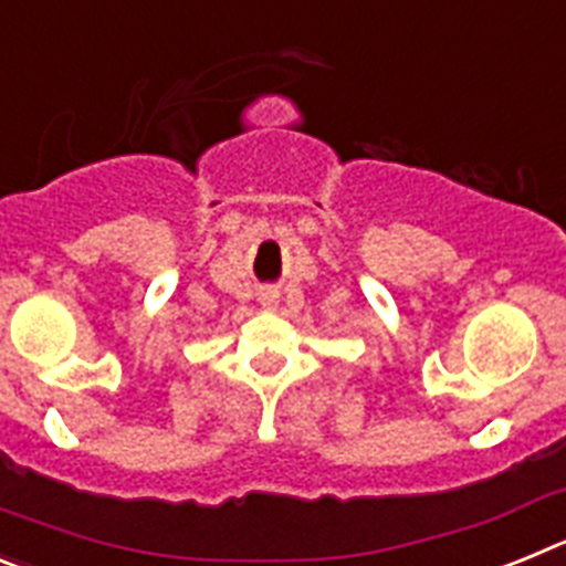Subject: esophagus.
I'll use <instances>...</instances> for the list:
<instances>
[{"label":"esophagus","mask_w":566,"mask_h":566,"mask_svg":"<svg viewBox=\"0 0 566 566\" xmlns=\"http://www.w3.org/2000/svg\"><path fill=\"white\" fill-rule=\"evenodd\" d=\"M260 306L266 308V312H274V308H277V300H280V294L274 292V289H263V292H260Z\"/></svg>","instance_id":"34e87169"}]
</instances>
